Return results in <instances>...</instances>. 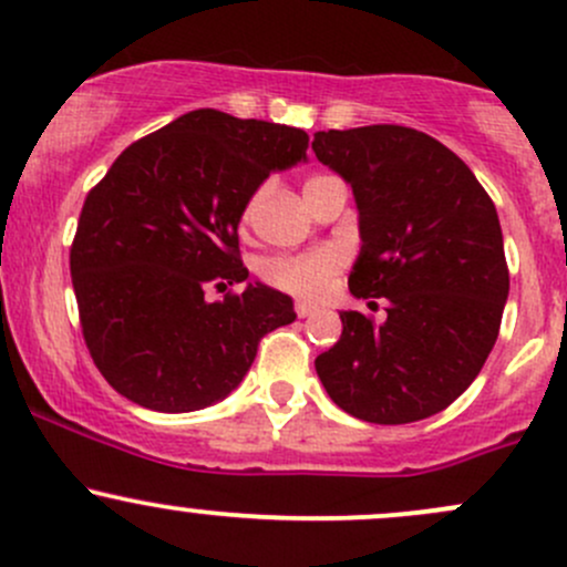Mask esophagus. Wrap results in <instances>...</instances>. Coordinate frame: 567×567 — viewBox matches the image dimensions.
Listing matches in <instances>:
<instances>
[{
    "label": "esophagus",
    "mask_w": 567,
    "mask_h": 567,
    "mask_svg": "<svg viewBox=\"0 0 567 567\" xmlns=\"http://www.w3.org/2000/svg\"><path fill=\"white\" fill-rule=\"evenodd\" d=\"M295 310H297V316H300V319H306V316L316 313V306H310V302H297Z\"/></svg>",
    "instance_id": "34e87169"
}]
</instances>
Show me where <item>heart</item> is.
<instances>
[{"instance_id": "heart-1", "label": "heart", "mask_w": 567, "mask_h": 567, "mask_svg": "<svg viewBox=\"0 0 567 567\" xmlns=\"http://www.w3.org/2000/svg\"><path fill=\"white\" fill-rule=\"evenodd\" d=\"M327 175H319V178H310L308 186L319 184L324 181ZM306 186V188H308ZM261 197H265V188H259L246 205V221H251L254 213H257ZM340 251L334 248H324V251H313V254H297V257H276L270 261H265L261 272L272 286L278 289L291 291V295H302V297H319L321 291L327 289V281L330 276L340 267Z\"/></svg>"}]
</instances>
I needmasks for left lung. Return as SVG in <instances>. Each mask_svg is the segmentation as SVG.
<instances>
[{
    "label": "left lung",
    "instance_id": "left-lung-1",
    "mask_svg": "<svg viewBox=\"0 0 567 567\" xmlns=\"http://www.w3.org/2000/svg\"><path fill=\"white\" fill-rule=\"evenodd\" d=\"M313 151L354 192L351 295L386 300L381 324L340 313L343 334L316 373L362 422L435 416L476 381L501 330L508 267L495 205L454 151L408 126L316 132Z\"/></svg>",
    "mask_w": 567,
    "mask_h": 567
}]
</instances>
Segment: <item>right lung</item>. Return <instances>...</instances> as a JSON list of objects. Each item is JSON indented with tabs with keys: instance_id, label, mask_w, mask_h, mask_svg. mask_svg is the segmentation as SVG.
<instances>
[{
	"instance_id": "1",
	"label": "right lung",
	"mask_w": 567,
	"mask_h": 567,
	"mask_svg": "<svg viewBox=\"0 0 567 567\" xmlns=\"http://www.w3.org/2000/svg\"><path fill=\"white\" fill-rule=\"evenodd\" d=\"M306 151L297 126L203 107L132 143L91 188L70 272L91 359L115 392L162 413L221 403L259 340L297 319L295 300L267 284L216 303L207 286L246 282L248 199Z\"/></svg>"
}]
</instances>
